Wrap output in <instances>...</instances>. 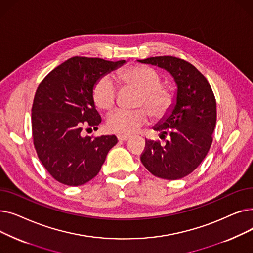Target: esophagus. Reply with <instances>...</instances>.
<instances>
[{
    "instance_id": "34e87169",
    "label": "esophagus",
    "mask_w": 253,
    "mask_h": 253,
    "mask_svg": "<svg viewBox=\"0 0 253 253\" xmlns=\"http://www.w3.org/2000/svg\"><path fill=\"white\" fill-rule=\"evenodd\" d=\"M117 137H118L119 140H121V141H125V140H127V139L130 138L129 135H124V134H118Z\"/></svg>"
}]
</instances>
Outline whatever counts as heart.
Listing matches in <instances>:
<instances>
[{"instance_id":"b5f03b06","label":"heart","mask_w":253,"mask_h":253,"mask_svg":"<svg viewBox=\"0 0 253 253\" xmlns=\"http://www.w3.org/2000/svg\"><path fill=\"white\" fill-rule=\"evenodd\" d=\"M118 81L124 86H132L140 91L139 105H145L155 118L166 116L174 102L172 92L162 87V80L155 70L144 65H132L117 73ZM95 104L103 111L113 109L118 98L117 86L110 75L101 76L92 89ZM147 109H118L106 119V127L115 133L131 134L150 121Z\"/></svg>"}]
</instances>
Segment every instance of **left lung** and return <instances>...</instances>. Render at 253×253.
<instances>
[{
  "label": "left lung",
  "mask_w": 253,
  "mask_h": 253,
  "mask_svg": "<svg viewBox=\"0 0 253 253\" xmlns=\"http://www.w3.org/2000/svg\"><path fill=\"white\" fill-rule=\"evenodd\" d=\"M157 65L174 78L177 86L175 103L170 114L156 126L165 138L145 140L140 160L151 173L175 180L189 175L201 164L212 143L216 124V101L207 79L193 64L174 56H156L138 60ZM160 136V137H161Z\"/></svg>",
  "instance_id": "left-lung-1"
}]
</instances>
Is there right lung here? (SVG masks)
<instances>
[{"label":"right lung","instance_id":"right-lung-1","mask_svg":"<svg viewBox=\"0 0 253 253\" xmlns=\"http://www.w3.org/2000/svg\"><path fill=\"white\" fill-rule=\"evenodd\" d=\"M125 62L75 56L40 83L32 108L34 145L43 166L60 183L77 187L95 177L118 142L115 135L83 136L82 131L96 129L101 122L93 86Z\"/></svg>","mask_w":253,"mask_h":253}]
</instances>
